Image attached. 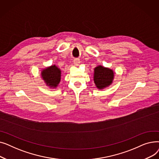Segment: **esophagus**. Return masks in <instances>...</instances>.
<instances>
[{
    "instance_id": "1",
    "label": "esophagus",
    "mask_w": 159,
    "mask_h": 159,
    "mask_svg": "<svg viewBox=\"0 0 159 159\" xmlns=\"http://www.w3.org/2000/svg\"><path fill=\"white\" fill-rule=\"evenodd\" d=\"M73 62H74V64L75 66H79L80 64V61L79 59V58H75V59L73 61Z\"/></svg>"
}]
</instances>
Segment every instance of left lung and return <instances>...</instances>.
<instances>
[{"label":"left lung","mask_w":159,"mask_h":159,"mask_svg":"<svg viewBox=\"0 0 159 159\" xmlns=\"http://www.w3.org/2000/svg\"><path fill=\"white\" fill-rule=\"evenodd\" d=\"M114 73L113 70L104 68L102 66H98L94 69V82L99 89L110 86L113 82Z\"/></svg>","instance_id":"8db88e82"}]
</instances>
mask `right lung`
<instances>
[{
    "instance_id": "right-lung-1",
    "label": "right lung",
    "mask_w": 159,
    "mask_h": 159,
    "mask_svg": "<svg viewBox=\"0 0 159 159\" xmlns=\"http://www.w3.org/2000/svg\"><path fill=\"white\" fill-rule=\"evenodd\" d=\"M42 77L50 88H56L61 81V71L55 65L44 69L41 72Z\"/></svg>"
}]
</instances>
